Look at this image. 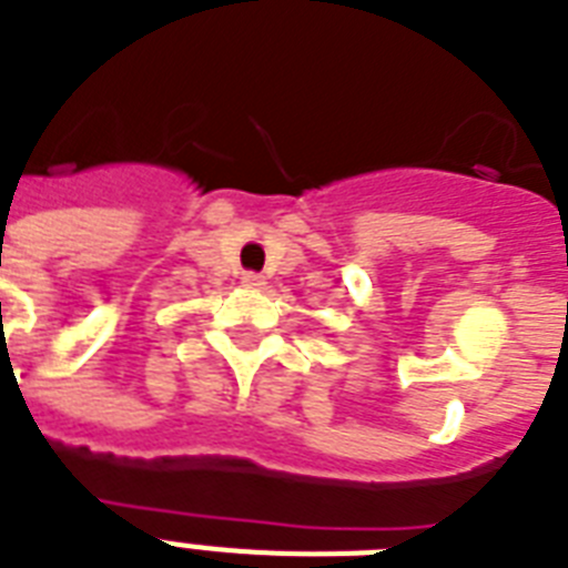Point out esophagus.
<instances>
[{
    "label": "esophagus",
    "mask_w": 568,
    "mask_h": 568,
    "mask_svg": "<svg viewBox=\"0 0 568 568\" xmlns=\"http://www.w3.org/2000/svg\"><path fill=\"white\" fill-rule=\"evenodd\" d=\"M242 285H245V288H254V292H260L262 285H265V276L254 274V271H245V274H242Z\"/></svg>",
    "instance_id": "34e87169"
}]
</instances>
